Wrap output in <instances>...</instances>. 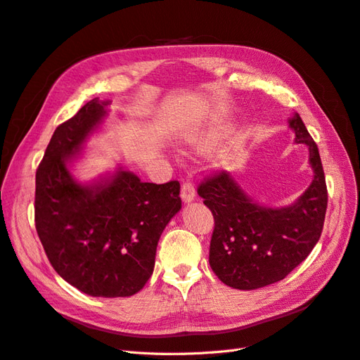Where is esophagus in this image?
Returning <instances> with one entry per match:
<instances>
[{"label":"esophagus","instance_id":"esophagus-1","mask_svg":"<svg viewBox=\"0 0 360 360\" xmlns=\"http://www.w3.org/2000/svg\"><path fill=\"white\" fill-rule=\"evenodd\" d=\"M180 197H181L183 202H186V204H189L195 200V188L191 183H183L181 191H180Z\"/></svg>","mask_w":360,"mask_h":360}]
</instances>
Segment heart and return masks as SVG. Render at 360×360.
<instances>
[{"mask_svg": "<svg viewBox=\"0 0 360 360\" xmlns=\"http://www.w3.org/2000/svg\"><path fill=\"white\" fill-rule=\"evenodd\" d=\"M231 127L228 124H209L197 127L191 130L184 136V146L188 147L191 153L195 155H205L212 151L221 141L230 134ZM228 163V155H222L219 160L216 162V167H225Z\"/></svg>", "mask_w": 360, "mask_h": 360, "instance_id": "heart-1", "label": "heart"}]
</instances>
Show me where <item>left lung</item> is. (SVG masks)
Returning a JSON list of instances; mask_svg holds the SVG:
<instances>
[{"label": "left lung", "mask_w": 360, "mask_h": 360, "mask_svg": "<svg viewBox=\"0 0 360 360\" xmlns=\"http://www.w3.org/2000/svg\"><path fill=\"white\" fill-rule=\"evenodd\" d=\"M294 143L309 151L312 181L300 197L281 207L257 202L228 172L198 188L214 217L210 267L224 284L257 290L284 279L307 258L321 236L328 189L317 144L297 112L288 118Z\"/></svg>", "instance_id": "1"}]
</instances>
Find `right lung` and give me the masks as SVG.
I'll return each instance as SVG.
<instances>
[{"label":"right lung","instance_id":"obj_1","mask_svg":"<svg viewBox=\"0 0 360 360\" xmlns=\"http://www.w3.org/2000/svg\"><path fill=\"white\" fill-rule=\"evenodd\" d=\"M110 105L94 97L53 132L36 172V230L70 285L93 297H129L153 274L159 238L181 209L180 183L141 181L123 163L89 183L75 177Z\"/></svg>","mask_w":360,"mask_h":360}]
</instances>
